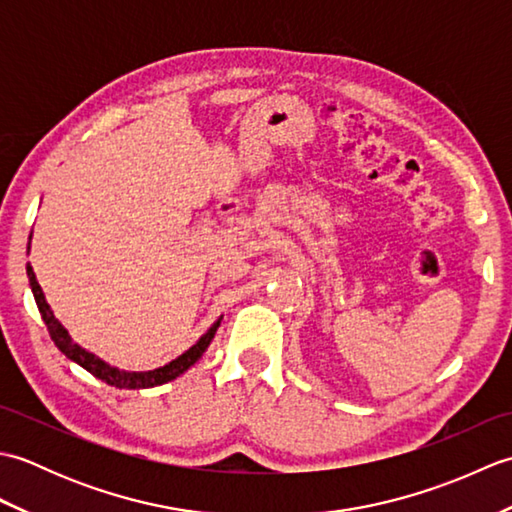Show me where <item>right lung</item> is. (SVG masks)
I'll return each instance as SVG.
<instances>
[{"mask_svg":"<svg viewBox=\"0 0 512 512\" xmlns=\"http://www.w3.org/2000/svg\"><path fill=\"white\" fill-rule=\"evenodd\" d=\"M26 273H28V279H30L32 295H35L37 308L41 312V319H43V323L48 325L50 339L54 341V345H57L59 350L70 358V361H74L76 365H81L83 369H88L92 376L101 378L103 383L118 387V389H147V387H156V385H162V383H169V380H173V378H178L180 374L187 372V369L206 352V347H209V343L213 341V336H215L217 328H220V321H222V317L217 319L211 325V328L206 330V334L200 336L198 343L191 345L189 350L180 354L178 358H173L171 363L162 365L158 369H151V372H123V369H116L112 365H107L105 361H101L99 356H94L92 352L83 350L79 343L72 341V336L68 334V330H65L63 325L59 323V319L52 314L46 297H43V290L39 286V281L35 277V270H32L30 264L26 266Z\"/></svg>","mask_w":512,"mask_h":512,"instance_id":"add662e5","label":"right lung"}]
</instances>
